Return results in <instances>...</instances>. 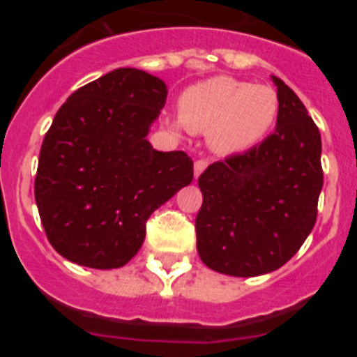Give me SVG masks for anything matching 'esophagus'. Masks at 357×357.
I'll list each match as a JSON object with an SVG mask.
<instances>
[{
	"mask_svg": "<svg viewBox=\"0 0 357 357\" xmlns=\"http://www.w3.org/2000/svg\"><path fill=\"white\" fill-rule=\"evenodd\" d=\"M207 168V160L206 159H198L197 162H195V178H198V176L204 173V169Z\"/></svg>",
	"mask_w": 357,
	"mask_h": 357,
	"instance_id": "34e87169",
	"label": "esophagus"
}]
</instances>
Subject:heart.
Masks as SVG:
<instances>
[{
    "label": "heart",
    "mask_w": 357,
    "mask_h": 357,
    "mask_svg": "<svg viewBox=\"0 0 357 357\" xmlns=\"http://www.w3.org/2000/svg\"><path fill=\"white\" fill-rule=\"evenodd\" d=\"M279 116L273 87L238 78L214 77L191 85L181 96L175 127L207 134V144L220 155L239 153L263 141Z\"/></svg>",
    "instance_id": "heart-1"
}]
</instances>
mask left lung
Segmentation results:
<instances>
[{"label":"left lung","mask_w":357,"mask_h":357,"mask_svg":"<svg viewBox=\"0 0 357 357\" xmlns=\"http://www.w3.org/2000/svg\"><path fill=\"white\" fill-rule=\"evenodd\" d=\"M275 132L245 153L211 164L198 178L197 250L206 266L257 277L288 263L317 222L324 185L321 139L307 109L280 78Z\"/></svg>","instance_id":"obj_1"}]
</instances>
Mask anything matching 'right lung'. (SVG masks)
Segmentation results:
<instances>
[{
	"label": "right lung",
	"instance_id": "right-lung-1",
	"mask_svg": "<svg viewBox=\"0 0 357 357\" xmlns=\"http://www.w3.org/2000/svg\"><path fill=\"white\" fill-rule=\"evenodd\" d=\"M166 96L160 78L119 68L75 91L55 114L36 202L52 247L71 263L125 266L150 214L193 181L188 153L159 151L146 139Z\"/></svg>",
	"mask_w": 357,
	"mask_h": 357
}]
</instances>
